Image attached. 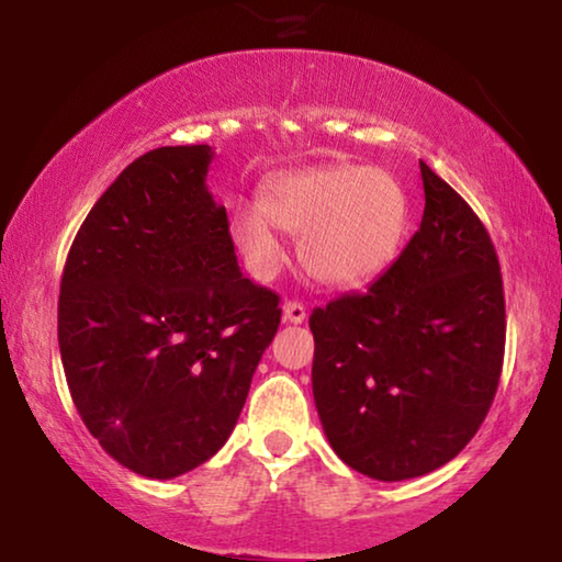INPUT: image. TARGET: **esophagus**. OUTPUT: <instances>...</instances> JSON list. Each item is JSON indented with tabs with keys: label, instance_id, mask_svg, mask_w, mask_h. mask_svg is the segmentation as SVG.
Instances as JSON below:
<instances>
[{
	"label": "esophagus",
	"instance_id": "1",
	"mask_svg": "<svg viewBox=\"0 0 562 562\" xmlns=\"http://www.w3.org/2000/svg\"><path fill=\"white\" fill-rule=\"evenodd\" d=\"M306 319V306L302 302H286L283 304V322H291V325H302Z\"/></svg>",
	"mask_w": 562,
	"mask_h": 562
}]
</instances>
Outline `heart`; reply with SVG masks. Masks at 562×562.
Listing matches in <instances>:
<instances>
[{
    "label": "heart",
    "mask_w": 562,
    "mask_h": 562,
    "mask_svg": "<svg viewBox=\"0 0 562 562\" xmlns=\"http://www.w3.org/2000/svg\"><path fill=\"white\" fill-rule=\"evenodd\" d=\"M409 222V199L383 168L335 164L279 173L260 189L258 206L233 212L235 248L268 279L283 263L276 225L299 235V258L322 286L352 289L373 281L396 258Z\"/></svg>",
    "instance_id": "1"
}]
</instances>
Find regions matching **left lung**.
I'll list each match as a JSON object with an SVG mask.
<instances>
[{
    "instance_id": "obj_1",
    "label": "left lung",
    "mask_w": 562,
    "mask_h": 562,
    "mask_svg": "<svg viewBox=\"0 0 562 562\" xmlns=\"http://www.w3.org/2000/svg\"><path fill=\"white\" fill-rule=\"evenodd\" d=\"M422 225L363 294L310 317L312 391L333 450L375 481L450 463L486 419L504 366L494 243L463 196L419 160Z\"/></svg>"
}]
</instances>
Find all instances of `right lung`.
Returning <instances> with one entry per match:
<instances>
[{
  "mask_svg": "<svg viewBox=\"0 0 562 562\" xmlns=\"http://www.w3.org/2000/svg\"><path fill=\"white\" fill-rule=\"evenodd\" d=\"M210 145L145 153L99 196L68 250L58 348L83 425L120 465L176 479L227 442L281 322L245 279Z\"/></svg>",
  "mask_w": 562,
  "mask_h": 562,
  "instance_id": "obj_1",
  "label": "right lung"
}]
</instances>
